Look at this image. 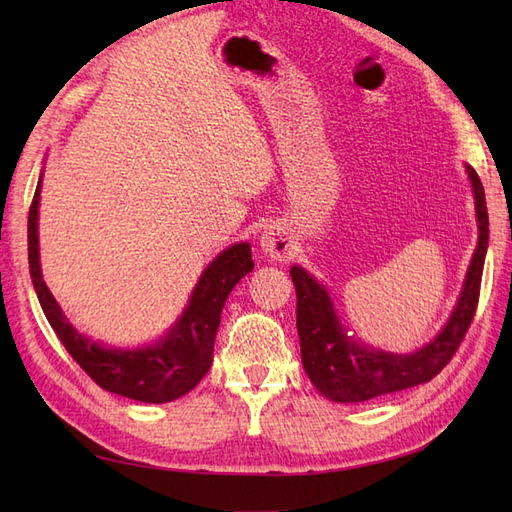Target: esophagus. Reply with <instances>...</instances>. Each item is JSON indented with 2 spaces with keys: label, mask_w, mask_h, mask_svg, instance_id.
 <instances>
[{
  "label": "esophagus",
  "mask_w": 512,
  "mask_h": 512,
  "mask_svg": "<svg viewBox=\"0 0 512 512\" xmlns=\"http://www.w3.org/2000/svg\"><path fill=\"white\" fill-rule=\"evenodd\" d=\"M260 247H262V252L271 256L273 260H282L292 250V239L288 237V232L280 224H271L265 228V232H262Z\"/></svg>",
  "instance_id": "34e87169"
}]
</instances>
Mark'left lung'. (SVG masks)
Here are the masks:
<instances>
[{
	"instance_id": "1",
	"label": "left lung",
	"mask_w": 512,
	"mask_h": 512,
	"mask_svg": "<svg viewBox=\"0 0 512 512\" xmlns=\"http://www.w3.org/2000/svg\"><path fill=\"white\" fill-rule=\"evenodd\" d=\"M466 168L474 192L478 245L451 318L421 350L395 354L356 342L339 324L327 288L318 284L305 269H290L294 288H297V331L303 369L324 397L342 401V404H356V401L404 391L429 382L453 359L476 312L489 243V215L483 183L472 166Z\"/></svg>"
}]
</instances>
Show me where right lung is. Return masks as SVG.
Masks as SVG:
<instances>
[{
    "instance_id": "add662e5",
    "label": "right lung",
    "mask_w": 512,
    "mask_h": 512,
    "mask_svg": "<svg viewBox=\"0 0 512 512\" xmlns=\"http://www.w3.org/2000/svg\"><path fill=\"white\" fill-rule=\"evenodd\" d=\"M40 183L42 179L38 181L27 220L29 273H32L42 312L61 344L104 391L145 401V404H166L192 391L211 367L215 333H218L222 307L230 290L254 269L250 243L230 245L211 262L200 275L181 318L160 342L136 350L106 348L72 327L42 280L38 254Z\"/></svg>"
}]
</instances>
